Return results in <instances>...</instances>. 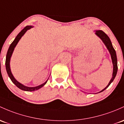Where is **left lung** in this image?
Returning a JSON list of instances; mask_svg holds the SVG:
<instances>
[{
    "mask_svg": "<svg viewBox=\"0 0 124 124\" xmlns=\"http://www.w3.org/2000/svg\"><path fill=\"white\" fill-rule=\"evenodd\" d=\"M95 34L98 36L99 38L102 40V42H104L105 45L106 46L107 48L108 49V50L110 54H111V59H112V62L113 63V73H112V77L111 79L110 80L107 86L104 88V89H102L101 91H100V92H102L105 89H107L108 87L109 86L110 84L112 82V81H114V79H115V77H116V73H117L118 70V65H117V58H116V52H115V49L112 46V43H111V40H110L109 38L108 37V35H107L105 32H103L102 31H101V30H98V31H95Z\"/></svg>",
    "mask_w": 124,
    "mask_h": 124,
    "instance_id": "8db88e82",
    "label": "left lung"
}]
</instances>
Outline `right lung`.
I'll use <instances>...</instances> for the list:
<instances>
[{
  "label": "right lung",
  "instance_id": "obj_1",
  "mask_svg": "<svg viewBox=\"0 0 124 124\" xmlns=\"http://www.w3.org/2000/svg\"><path fill=\"white\" fill-rule=\"evenodd\" d=\"M32 28H33L32 26H26L25 28H23V29H22L21 31V32H20V33L18 34V35L16 36V37L15 39V40H13V42L10 44V46L9 47V49H8V52H7V55H6V62H5V65H6V71L7 73H8V76H9L10 79H11V81H12V82L16 85L17 88H19V89H22L23 91H36L38 89H40L41 88L42 86H44L46 84L47 79L45 82L43 83V84H41V85H39L38 86H35V87H28L26 86H24V85H23V84H20V82H19L13 76L12 73L11 72V70H10V58H11L12 54H13V52L14 51L15 47H16V45L17 44L18 42L19 41V40L21 39V38L22 37L23 35L25 33V32H26L28 30H29L30 29H31Z\"/></svg>",
  "mask_w": 124,
  "mask_h": 124
}]
</instances>
